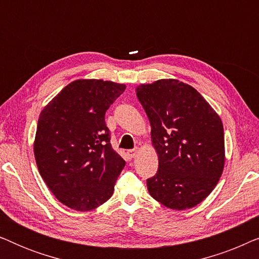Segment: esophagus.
Segmentation results:
<instances>
[{
	"instance_id": "34e87169",
	"label": "esophagus",
	"mask_w": 259,
	"mask_h": 259,
	"mask_svg": "<svg viewBox=\"0 0 259 259\" xmlns=\"http://www.w3.org/2000/svg\"><path fill=\"white\" fill-rule=\"evenodd\" d=\"M137 152H138L137 148H136V150H128V151H127V154H128L130 158H134V157H136Z\"/></svg>"
}]
</instances>
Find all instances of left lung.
Segmentation results:
<instances>
[{
	"instance_id": "1",
	"label": "left lung",
	"mask_w": 259,
	"mask_h": 259,
	"mask_svg": "<svg viewBox=\"0 0 259 259\" xmlns=\"http://www.w3.org/2000/svg\"><path fill=\"white\" fill-rule=\"evenodd\" d=\"M151 123L159 166L148 192L173 210L201 203L221 178L225 161L222 120L200 93L178 80L137 87Z\"/></svg>"
}]
</instances>
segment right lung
Wrapping results in <instances>:
<instances>
[{
	"label": "right lung",
	"mask_w": 259,
	"mask_h": 259,
	"mask_svg": "<svg viewBox=\"0 0 259 259\" xmlns=\"http://www.w3.org/2000/svg\"><path fill=\"white\" fill-rule=\"evenodd\" d=\"M126 86L76 80L42 109L34 154L38 171L59 201L90 211L112 197L125 160L111 145L106 111Z\"/></svg>",
	"instance_id": "1"
}]
</instances>
